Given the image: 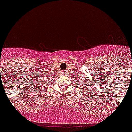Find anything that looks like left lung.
<instances>
[{
    "label": "left lung",
    "mask_w": 132,
    "mask_h": 132,
    "mask_svg": "<svg viewBox=\"0 0 132 132\" xmlns=\"http://www.w3.org/2000/svg\"><path fill=\"white\" fill-rule=\"evenodd\" d=\"M89 82H90V81H89ZM89 85H87V86H89ZM90 87H89V88H90ZM85 88H86V87H85Z\"/></svg>",
    "instance_id": "8db88e82"
}]
</instances>
